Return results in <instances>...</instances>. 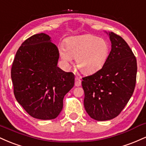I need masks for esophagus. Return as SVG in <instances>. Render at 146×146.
Here are the masks:
<instances>
[{"label": "esophagus", "mask_w": 146, "mask_h": 146, "mask_svg": "<svg viewBox=\"0 0 146 146\" xmlns=\"http://www.w3.org/2000/svg\"><path fill=\"white\" fill-rule=\"evenodd\" d=\"M81 84H82V81L80 78L76 77L75 79V86H81Z\"/></svg>", "instance_id": "esophagus-1"}]
</instances>
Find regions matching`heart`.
I'll return each instance as SVG.
<instances>
[{
    "label": "heart",
    "mask_w": 146,
    "mask_h": 146,
    "mask_svg": "<svg viewBox=\"0 0 146 146\" xmlns=\"http://www.w3.org/2000/svg\"><path fill=\"white\" fill-rule=\"evenodd\" d=\"M60 56L66 64L75 58L77 68L84 75L95 73L103 67L110 52L106 40L92 34L71 37L60 47Z\"/></svg>",
    "instance_id": "b5f03b06"
}]
</instances>
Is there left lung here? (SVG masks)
<instances>
[{
	"mask_svg": "<svg viewBox=\"0 0 146 146\" xmlns=\"http://www.w3.org/2000/svg\"><path fill=\"white\" fill-rule=\"evenodd\" d=\"M112 48L101 69L82 78L84 105L98 121L118 116L133 94L137 80V60L121 36L109 33Z\"/></svg>",
	"mask_w": 146,
	"mask_h": 146,
	"instance_id": "1",
	"label": "left lung"
}]
</instances>
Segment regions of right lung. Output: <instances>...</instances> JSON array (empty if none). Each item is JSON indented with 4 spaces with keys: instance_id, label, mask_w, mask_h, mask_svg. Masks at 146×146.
Segmentation results:
<instances>
[{
    "instance_id": "obj_1",
    "label": "right lung",
    "mask_w": 146,
    "mask_h": 146,
    "mask_svg": "<svg viewBox=\"0 0 146 146\" xmlns=\"http://www.w3.org/2000/svg\"><path fill=\"white\" fill-rule=\"evenodd\" d=\"M58 47L43 33L29 37L16 52L11 70L15 98L34 118H56L74 86V75L58 67Z\"/></svg>"
}]
</instances>
